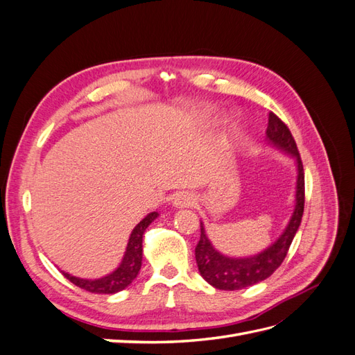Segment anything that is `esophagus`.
Returning a JSON list of instances; mask_svg holds the SVG:
<instances>
[{"instance_id": "obj_1", "label": "esophagus", "mask_w": 355, "mask_h": 355, "mask_svg": "<svg viewBox=\"0 0 355 355\" xmlns=\"http://www.w3.org/2000/svg\"><path fill=\"white\" fill-rule=\"evenodd\" d=\"M192 204H194V198H192V196L188 194V192H180V194H178L175 198V206L179 209L191 207Z\"/></svg>"}]
</instances>
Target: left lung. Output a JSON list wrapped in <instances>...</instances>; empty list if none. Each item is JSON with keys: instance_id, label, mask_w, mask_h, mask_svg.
I'll return each instance as SVG.
<instances>
[{"instance_id": "left-lung-1", "label": "left lung", "mask_w": 355, "mask_h": 355, "mask_svg": "<svg viewBox=\"0 0 355 355\" xmlns=\"http://www.w3.org/2000/svg\"><path fill=\"white\" fill-rule=\"evenodd\" d=\"M266 136L270 141L283 151L292 154L297 161V185H296V206L293 216L290 219L286 231L271 247H268L262 253L244 257V259H235L227 257L213 249L209 239L204 234L201 223L200 241L196 247V261L201 277L213 287L219 290H240L244 287L253 286L265 278L270 277L278 266L284 261L292 244L295 234L302 220L304 206H305V175L304 166L295 139L290 133L288 127L278 118L274 112H270L268 120Z\"/></svg>"}]
</instances>
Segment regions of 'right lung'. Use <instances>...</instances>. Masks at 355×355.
<instances>
[{"instance_id": "obj_1", "label": "right lung", "mask_w": 355, "mask_h": 355, "mask_svg": "<svg viewBox=\"0 0 355 355\" xmlns=\"http://www.w3.org/2000/svg\"><path fill=\"white\" fill-rule=\"evenodd\" d=\"M157 216H158V213L153 211V213H149L142 222H139L136 225L132 235H130V240H128L123 262L112 274L106 275L103 278H99V280H83V278L72 277L67 272H63V275H65L68 280L77 287L87 290V292H92V293L111 295V293L121 292L123 288H125L135 280L139 274V270H141L144 232L148 228V225L151 223Z\"/></svg>"}]
</instances>
